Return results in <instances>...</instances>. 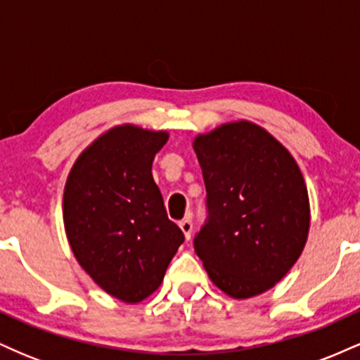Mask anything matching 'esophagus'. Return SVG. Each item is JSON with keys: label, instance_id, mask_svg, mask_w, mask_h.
<instances>
[{"label": "esophagus", "instance_id": "1", "mask_svg": "<svg viewBox=\"0 0 360 360\" xmlns=\"http://www.w3.org/2000/svg\"><path fill=\"white\" fill-rule=\"evenodd\" d=\"M179 226H181V230H183L186 240H189V238H191V233H193V220H191V218H184V220H181Z\"/></svg>", "mask_w": 360, "mask_h": 360}]
</instances>
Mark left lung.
Masks as SVG:
<instances>
[{
	"label": "left lung",
	"mask_w": 360,
	"mask_h": 360,
	"mask_svg": "<svg viewBox=\"0 0 360 360\" xmlns=\"http://www.w3.org/2000/svg\"><path fill=\"white\" fill-rule=\"evenodd\" d=\"M193 147L208 213L194 250L226 295H260L286 276L307 243L309 203L298 164L249 122L218 127Z\"/></svg>",
	"instance_id": "left-lung-1"
}]
</instances>
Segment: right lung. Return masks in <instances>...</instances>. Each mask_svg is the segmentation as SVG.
<instances>
[{"mask_svg":"<svg viewBox=\"0 0 360 360\" xmlns=\"http://www.w3.org/2000/svg\"><path fill=\"white\" fill-rule=\"evenodd\" d=\"M167 137L134 125L113 128L82 152L65 183L64 225L77 262L127 303L160 286L184 242L152 177Z\"/></svg>","mask_w":360,"mask_h":360,"instance_id":"right-lung-1","label":"right lung"}]
</instances>
